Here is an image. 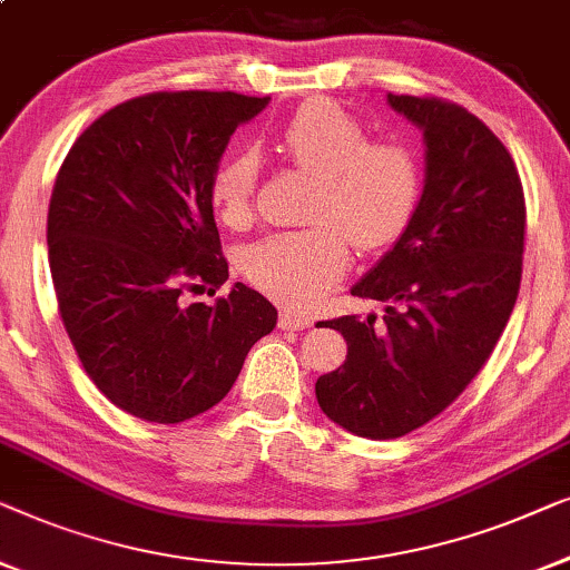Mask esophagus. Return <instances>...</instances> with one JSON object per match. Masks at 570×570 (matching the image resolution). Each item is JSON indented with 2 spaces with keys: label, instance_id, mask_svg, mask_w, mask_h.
I'll list each match as a JSON object with an SVG mask.
<instances>
[{
  "label": "esophagus",
  "instance_id": "34e87169",
  "mask_svg": "<svg viewBox=\"0 0 570 570\" xmlns=\"http://www.w3.org/2000/svg\"><path fill=\"white\" fill-rule=\"evenodd\" d=\"M312 323H315V320L292 309H282V315H278V325H282V331H304V327H312Z\"/></svg>",
  "mask_w": 570,
  "mask_h": 570
}]
</instances>
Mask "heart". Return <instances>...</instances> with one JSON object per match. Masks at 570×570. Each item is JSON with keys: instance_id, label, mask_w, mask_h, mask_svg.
Masks as SVG:
<instances>
[{"instance_id": "obj_1", "label": "heart", "mask_w": 570, "mask_h": 570, "mask_svg": "<svg viewBox=\"0 0 570 570\" xmlns=\"http://www.w3.org/2000/svg\"><path fill=\"white\" fill-rule=\"evenodd\" d=\"M288 159L317 188L309 229L282 232L239 253L247 282L286 307H315L341 282L351 243L376 250L403 235L423 194L421 157L405 141H368L366 128L331 100H309L282 131ZM261 163L255 151L224 159L208 183L216 219L237 229L250 222Z\"/></svg>"}]
</instances>
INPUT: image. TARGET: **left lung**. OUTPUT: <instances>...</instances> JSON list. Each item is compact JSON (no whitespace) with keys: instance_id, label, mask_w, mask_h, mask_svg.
I'll list each match as a JSON object with an SVG mask.
<instances>
[{"instance_id":"obj_1","label":"left lung","mask_w":570,"mask_h":570,"mask_svg":"<svg viewBox=\"0 0 570 570\" xmlns=\"http://www.w3.org/2000/svg\"><path fill=\"white\" fill-rule=\"evenodd\" d=\"M423 131L426 178L411 224L351 294L376 315L327 320L348 343L315 384L333 423L397 439L436 419L493 354L522 282L524 190L491 128L454 102L387 95Z\"/></svg>"}]
</instances>
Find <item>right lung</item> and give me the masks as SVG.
I'll return each instance as SVG.
<instances>
[{
    "label": "right lung",
    "instance_id": "obj_1",
    "mask_svg": "<svg viewBox=\"0 0 570 570\" xmlns=\"http://www.w3.org/2000/svg\"><path fill=\"white\" fill-rule=\"evenodd\" d=\"M271 98L151 92L79 134L48 204V263L59 315L90 380L149 423L214 407L247 351L276 327L266 296L229 278L208 183L239 124Z\"/></svg>",
    "mask_w": 570,
    "mask_h": 570
}]
</instances>
